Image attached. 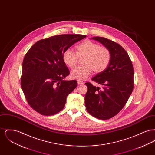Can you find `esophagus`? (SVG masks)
Instances as JSON below:
<instances>
[{
  "mask_svg": "<svg viewBox=\"0 0 155 155\" xmlns=\"http://www.w3.org/2000/svg\"><path fill=\"white\" fill-rule=\"evenodd\" d=\"M77 83H78V85H82V84H84V82L82 81H81V80H77Z\"/></svg>",
  "mask_w": 155,
  "mask_h": 155,
  "instance_id": "1",
  "label": "esophagus"
}]
</instances>
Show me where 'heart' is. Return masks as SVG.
I'll return each mask as SVG.
<instances>
[{"mask_svg": "<svg viewBox=\"0 0 155 155\" xmlns=\"http://www.w3.org/2000/svg\"><path fill=\"white\" fill-rule=\"evenodd\" d=\"M76 53L70 49L64 51L62 59L65 64L70 68L77 65L78 58L84 57L82 66L77 67L71 73L73 78L84 80L89 77L92 71L96 74L102 73L109 66L111 53L109 48L92 41L85 40L76 46Z\"/></svg>", "mask_w": 155, "mask_h": 155, "instance_id": "heart-1", "label": "heart"}]
</instances>
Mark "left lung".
Here are the masks:
<instances>
[{"mask_svg": "<svg viewBox=\"0 0 155 155\" xmlns=\"http://www.w3.org/2000/svg\"><path fill=\"white\" fill-rule=\"evenodd\" d=\"M109 48L111 53L109 66L92 78L102 88L86 82V109L92 116L107 120L117 114L124 107L134 88V68L125 49L117 43L103 37L92 38Z\"/></svg>", "mask_w": 155, "mask_h": 155, "instance_id": "left-lung-1", "label": "left lung"}]
</instances>
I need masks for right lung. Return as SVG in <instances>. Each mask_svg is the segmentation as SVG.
Segmentation results:
<instances>
[{"instance_id":"1","label":"right lung","mask_w":155,"mask_h":155,"mask_svg":"<svg viewBox=\"0 0 155 155\" xmlns=\"http://www.w3.org/2000/svg\"><path fill=\"white\" fill-rule=\"evenodd\" d=\"M86 37L80 34L53 36L38 41L27 52L22 61L21 87L34 110L44 116H52L63 109L67 96L77 87V82L63 80L70 71L62 55Z\"/></svg>"}]
</instances>
